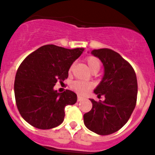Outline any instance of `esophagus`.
Instances as JSON below:
<instances>
[{
    "label": "esophagus",
    "mask_w": 155,
    "mask_h": 155,
    "mask_svg": "<svg viewBox=\"0 0 155 155\" xmlns=\"http://www.w3.org/2000/svg\"><path fill=\"white\" fill-rule=\"evenodd\" d=\"M77 100H78V101H83V100H84V98L82 97V96H81V95H78Z\"/></svg>",
    "instance_id": "esophagus-1"
}]
</instances>
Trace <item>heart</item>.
<instances>
[{
  "instance_id": "obj_1",
  "label": "heart",
  "mask_w": 155,
  "mask_h": 155,
  "mask_svg": "<svg viewBox=\"0 0 155 155\" xmlns=\"http://www.w3.org/2000/svg\"><path fill=\"white\" fill-rule=\"evenodd\" d=\"M85 61H86V63H87L90 70L92 72L99 71L100 68H101V61L98 58L91 55V56H88ZM71 71H72V66H71L70 70H69L70 73H71ZM92 87H93L92 83L84 81H74L71 84V90L80 94H87L88 92L92 89Z\"/></svg>"
}]
</instances>
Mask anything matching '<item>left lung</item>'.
Listing matches in <instances>:
<instances>
[{
  "label": "left lung",
  "instance_id": "left-lung-1",
  "mask_svg": "<svg viewBox=\"0 0 155 155\" xmlns=\"http://www.w3.org/2000/svg\"><path fill=\"white\" fill-rule=\"evenodd\" d=\"M91 54L104 65V76L94 94L104 95V101L91 99L92 109L84 114V125L94 133L108 135L127 123L136 105L138 84L135 72L119 53L104 48Z\"/></svg>",
  "mask_w": 155,
  "mask_h": 155
}]
</instances>
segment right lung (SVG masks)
Returning <instances> with one entry per match:
<instances>
[{
  "instance_id": "right-lung-1",
  "label": "right lung",
  "mask_w": 155,
  "mask_h": 155,
  "mask_svg": "<svg viewBox=\"0 0 155 155\" xmlns=\"http://www.w3.org/2000/svg\"><path fill=\"white\" fill-rule=\"evenodd\" d=\"M84 48L65 49L54 45L41 46L22 61L15 74L14 91L17 109L32 126L49 130L64 121V107L74 104L77 95L66 90L54 91L57 81L68 78L69 69Z\"/></svg>"
}]
</instances>
